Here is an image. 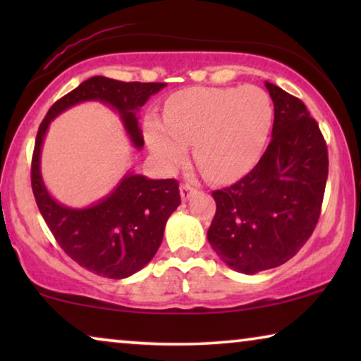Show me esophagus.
<instances>
[{
    "label": "esophagus",
    "instance_id": "obj_1",
    "mask_svg": "<svg viewBox=\"0 0 361 361\" xmlns=\"http://www.w3.org/2000/svg\"><path fill=\"white\" fill-rule=\"evenodd\" d=\"M194 194H195V189L190 184H187V182H184V184L180 185V197H182V200H184V202L189 200Z\"/></svg>",
    "mask_w": 361,
    "mask_h": 361
}]
</instances>
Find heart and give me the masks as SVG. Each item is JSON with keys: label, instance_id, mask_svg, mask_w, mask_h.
I'll use <instances>...</instances> for the list:
<instances>
[{"label": "heart", "instance_id": "b5f03b06", "mask_svg": "<svg viewBox=\"0 0 361 361\" xmlns=\"http://www.w3.org/2000/svg\"><path fill=\"white\" fill-rule=\"evenodd\" d=\"M273 115L271 97L259 87L192 88L167 102L166 121L147 118L145 137L164 171L179 169L189 145H194V157L204 174L225 182L256 164Z\"/></svg>", "mask_w": 361, "mask_h": 361}]
</instances>
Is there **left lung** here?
Masks as SVG:
<instances>
[{
	"instance_id": "1",
	"label": "left lung",
	"mask_w": 361,
	"mask_h": 361,
	"mask_svg": "<svg viewBox=\"0 0 361 361\" xmlns=\"http://www.w3.org/2000/svg\"><path fill=\"white\" fill-rule=\"evenodd\" d=\"M274 103L271 142L253 171L214 190L207 238L220 259L245 274L276 268L302 248L317 225L329 156L317 121L299 98L266 82Z\"/></svg>"
}]
</instances>
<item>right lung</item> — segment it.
<instances>
[{
  "label": "right lung",
  "mask_w": 361,
  "mask_h": 361,
  "mask_svg": "<svg viewBox=\"0 0 361 361\" xmlns=\"http://www.w3.org/2000/svg\"><path fill=\"white\" fill-rule=\"evenodd\" d=\"M166 83L120 82L92 77L49 108L39 126L34 146L31 184L39 212L54 238L71 258L103 278L123 279L154 258L164 236L166 221L180 205L176 179H147L126 172L115 189L85 209L62 205L49 194L41 174V149L47 128L68 108L82 102H100L118 111L133 146L142 149L145 140L137 111Z\"/></svg>",
  "instance_id": "add662e5"
}]
</instances>
